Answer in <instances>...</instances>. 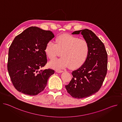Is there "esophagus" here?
Instances as JSON below:
<instances>
[{"label":"esophagus","instance_id":"obj_1","mask_svg":"<svg viewBox=\"0 0 122 122\" xmlns=\"http://www.w3.org/2000/svg\"><path fill=\"white\" fill-rule=\"evenodd\" d=\"M56 72H57V73H61V72H63V71L59 70V69H56Z\"/></svg>","mask_w":122,"mask_h":122}]
</instances>
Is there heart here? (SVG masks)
<instances>
[{
    "instance_id": "obj_1",
    "label": "heart",
    "mask_w": 122,
    "mask_h": 122,
    "mask_svg": "<svg viewBox=\"0 0 122 122\" xmlns=\"http://www.w3.org/2000/svg\"><path fill=\"white\" fill-rule=\"evenodd\" d=\"M56 42L48 41L45 48V53L51 60L60 56L61 52L62 57L49 63L51 67L59 68L69 66L71 68H76L82 66L88 58L90 47L85 40L64 34L56 38Z\"/></svg>"
}]
</instances>
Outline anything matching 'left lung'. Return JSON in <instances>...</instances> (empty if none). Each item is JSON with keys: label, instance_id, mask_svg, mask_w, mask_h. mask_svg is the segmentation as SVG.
Here are the masks:
<instances>
[{"label": "left lung", "instance_id": "obj_1", "mask_svg": "<svg viewBox=\"0 0 122 122\" xmlns=\"http://www.w3.org/2000/svg\"><path fill=\"white\" fill-rule=\"evenodd\" d=\"M80 33L89 43V54L84 63L72 71L71 80L65 86L67 93L78 99L89 97L99 91L107 74L108 64L105 46L96 34L88 29L72 34Z\"/></svg>", "mask_w": 122, "mask_h": 122}]
</instances>
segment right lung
<instances>
[{"instance_id": "obj_1", "label": "right lung", "mask_w": 122, "mask_h": 122, "mask_svg": "<svg viewBox=\"0 0 122 122\" xmlns=\"http://www.w3.org/2000/svg\"><path fill=\"white\" fill-rule=\"evenodd\" d=\"M54 37L50 30L31 26L14 38L9 48L7 66L17 90L30 96L44 90L55 71L50 68L39 70L47 62L45 46Z\"/></svg>"}]
</instances>
